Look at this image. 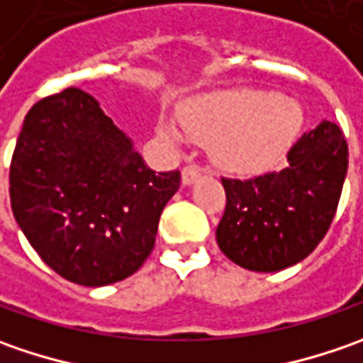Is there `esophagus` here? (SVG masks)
<instances>
[{
    "label": "esophagus",
    "instance_id": "34e87169",
    "mask_svg": "<svg viewBox=\"0 0 363 363\" xmlns=\"http://www.w3.org/2000/svg\"><path fill=\"white\" fill-rule=\"evenodd\" d=\"M200 174H202V169H200L198 163H188V165L182 169V182L188 186L191 182H196V177H200Z\"/></svg>",
    "mask_w": 363,
    "mask_h": 363
}]
</instances>
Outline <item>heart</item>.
Wrapping results in <instances>:
<instances>
[{
	"instance_id": "b5f03b06",
	"label": "heart",
	"mask_w": 363,
	"mask_h": 363,
	"mask_svg": "<svg viewBox=\"0 0 363 363\" xmlns=\"http://www.w3.org/2000/svg\"><path fill=\"white\" fill-rule=\"evenodd\" d=\"M179 123L191 139L214 143V160L224 169L255 174L285 155L299 135L303 113L272 92L236 89L189 101ZM160 131L177 139L169 123H161Z\"/></svg>"
}]
</instances>
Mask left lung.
Masks as SVG:
<instances>
[{
  "label": "left lung",
  "mask_w": 363,
  "mask_h": 363,
  "mask_svg": "<svg viewBox=\"0 0 363 363\" xmlns=\"http://www.w3.org/2000/svg\"><path fill=\"white\" fill-rule=\"evenodd\" d=\"M345 174V135L323 121L286 151L285 169L250 179L222 177L226 210L216 230L220 250L248 271L297 264L328 234Z\"/></svg>",
  "instance_id": "left-lung-1"
}]
</instances>
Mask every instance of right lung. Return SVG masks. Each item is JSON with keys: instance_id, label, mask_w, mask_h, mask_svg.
Instances as JSON below:
<instances>
[{"instance_id": "obj_1", "label": "right lung", "mask_w": 363, "mask_h": 363, "mask_svg": "<svg viewBox=\"0 0 363 363\" xmlns=\"http://www.w3.org/2000/svg\"><path fill=\"white\" fill-rule=\"evenodd\" d=\"M179 182L177 169H149L94 96L70 86L28 111L9 165V200L52 271L103 286L141 269Z\"/></svg>"}]
</instances>
